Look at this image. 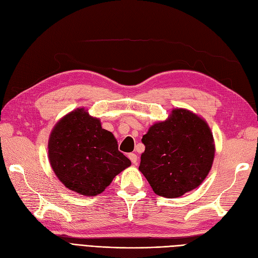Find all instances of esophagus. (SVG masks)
<instances>
[{"instance_id":"esophagus-1","label":"esophagus","mask_w":258,"mask_h":258,"mask_svg":"<svg viewBox=\"0 0 258 258\" xmlns=\"http://www.w3.org/2000/svg\"><path fill=\"white\" fill-rule=\"evenodd\" d=\"M128 157L131 160V162L134 163V165H138V156L135 153H130L128 155Z\"/></svg>"}]
</instances>
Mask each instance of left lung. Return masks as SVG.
Segmentation results:
<instances>
[{
  "mask_svg": "<svg viewBox=\"0 0 258 258\" xmlns=\"http://www.w3.org/2000/svg\"><path fill=\"white\" fill-rule=\"evenodd\" d=\"M142 143L139 170L158 196H183L197 188L212 168V132L201 117L185 108H175L167 120L154 123Z\"/></svg>",
  "mask_w": 258,
  "mask_h": 258,
  "instance_id": "1",
  "label": "left lung"
}]
</instances>
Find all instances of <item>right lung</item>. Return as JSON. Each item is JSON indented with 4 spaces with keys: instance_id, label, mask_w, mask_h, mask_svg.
Instances as JSON below:
<instances>
[{
    "instance_id": "1",
    "label": "right lung",
    "mask_w": 258,
    "mask_h": 258,
    "mask_svg": "<svg viewBox=\"0 0 258 258\" xmlns=\"http://www.w3.org/2000/svg\"><path fill=\"white\" fill-rule=\"evenodd\" d=\"M48 158L54 174L69 189L97 196L113 178L131 165L118 151L112 132L102 129L99 118L76 108L53 127Z\"/></svg>"
}]
</instances>
